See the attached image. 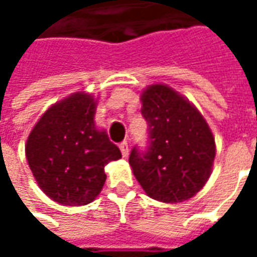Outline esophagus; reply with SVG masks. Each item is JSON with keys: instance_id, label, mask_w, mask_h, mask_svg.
Returning <instances> with one entry per match:
<instances>
[{"instance_id": "34e87169", "label": "esophagus", "mask_w": 257, "mask_h": 257, "mask_svg": "<svg viewBox=\"0 0 257 257\" xmlns=\"http://www.w3.org/2000/svg\"><path fill=\"white\" fill-rule=\"evenodd\" d=\"M119 150H121V153H122L123 158H126V157H128V154H129L128 143H126V142H123V143H121V146H119Z\"/></svg>"}]
</instances>
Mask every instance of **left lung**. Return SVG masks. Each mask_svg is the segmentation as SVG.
I'll use <instances>...</instances> for the list:
<instances>
[{
  "instance_id": "left-lung-1",
  "label": "left lung",
  "mask_w": 257,
  "mask_h": 257,
  "mask_svg": "<svg viewBox=\"0 0 257 257\" xmlns=\"http://www.w3.org/2000/svg\"><path fill=\"white\" fill-rule=\"evenodd\" d=\"M140 99L142 115L149 123V146L146 151L134 147L129 165L150 198L183 202L209 179L215 138L197 107L171 86L149 85Z\"/></svg>"
}]
</instances>
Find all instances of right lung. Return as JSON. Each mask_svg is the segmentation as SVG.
Here are the masks:
<instances>
[{"label": "right lung", "instance_id": "obj_1", "mask_svg": "<svg viewBox=\"0 0 257 257\" xmlns=\"http://www.w3.org/2000/svg\"><path fill=\"white\" fill-rule=\"evenodd\" d=\"M96 100L86 92L55 103L27 138L26 158L40 189L55 202H92L106 182L104 167L121 158L106 131L95 126Z\"/></svg>", "mask_w": 257, "mask_h": 257}]
</instances>
